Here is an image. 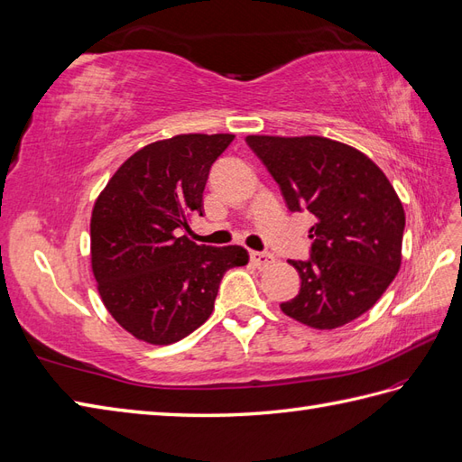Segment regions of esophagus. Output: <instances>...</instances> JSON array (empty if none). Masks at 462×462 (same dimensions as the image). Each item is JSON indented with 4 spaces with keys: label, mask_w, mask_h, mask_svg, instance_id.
<instances>
[{
    "label": "esophagus",
    "mask_w": 462,
    "mask_h": 462,
    "mask_svg": "<svg viewBox=\"0 0 462 462\" xmlns=\"http://www.w3.org/2000/svg\"><path fill=\"white\" fill-rule=\"evenodd\" d=\"M249 256H251V263L258 268H264L270 263H274V256L270 253H264V251H251Z\"/></svg>",
    "instance_id": "esophagus-1"
}]
</instances>
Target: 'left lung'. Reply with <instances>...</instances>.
Masks as SVG:
<instances>
[{"label": "left lung", "mask_w": 462, "mask_h": 462, "mask_svg": "<svg viewBox=\"0 0 462 462\" xmlns=\"http://www.w3.org/2000/svg\"><path fill=\"white\" fill-rule=\"evenodd\" d=\"M245 141L276 180L288 209L316 217L310 258L290 261L300 291L280 310L313 329L361 318L402 264L406 216L390 180L361 151L316 134Z\"/></svg>", "instance_id": "8db88e82"}]
</instances>
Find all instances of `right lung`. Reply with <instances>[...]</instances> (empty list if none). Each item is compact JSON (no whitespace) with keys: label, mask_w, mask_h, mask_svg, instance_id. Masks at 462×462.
I'll return each mask as SVG.
<instances>
[{"label":"right lung","mask_w":462,"mask_h":462,"mask_svg":"<svg viewBox=\"0 0 462 462\" xmlns=\"http://www.w3.org/2000/svg\"><path fill=\"white\" fill-rule=\"evenodd\" d=\"M235 134H176L123 162L96 199L89 221L92 270L101 301L139 341L171 345L213 311L223 274L249 263L243 246L189 241L204 216L209 168Z\"/></svg>","instance_id":"add662e5"}]
</instances>
